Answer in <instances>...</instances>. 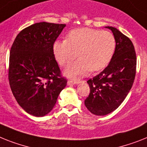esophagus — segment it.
I'll return each instance as SVG.
<instances>
[{"mask_svg": "<svg viewBox=\"0 0 147 147\" xmlns=\"http://www.w3.org/2000/svg\"><path fill=\"white\" fill-rule=\"evenodd\" d=\"M79 84V81H72V80H69L68 81V84Z\"/></svg>", "mask_w": 147, "mask_h": 147, "instance_id": "1", "label": "esophagus"}]
</instances>
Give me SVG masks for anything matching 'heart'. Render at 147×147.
<instances>
[{
	"label": "heart",
	"instance_id": "1",
	"mask_svg": "<svg viewBox=\"0 0 147 147\" xmlns=\"http://www.w3.org/2000/svg\"><path fill=\"white\" fill-rule=\"evenodd\" d=\"M115 38L111 33L92 28H78L68 34L67 40H57L53 45L56 60L66 66L77 56L79 59L64 70L70 78L84 76L108 66L114 54Z\"/></svg>",
	"mask_w": 147,
	"mask_h": 147
}]
</instances>
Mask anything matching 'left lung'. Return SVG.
I'll return each instance as SVG.
<instances>
[{
    "label": "left lung",
    "mask_w": 147,
    "mask_h": 147,
    "mask_svg": "<svg viewBox=\"0 0 147 147\" xmlns=\"http://www.w3.org/2000/svg\"><path fill=\"white\" fill-rule=\"evenodd\" d=\"M115 38L116 48L108 66L87 81L90 88L84 105L89 111L105 116L115 111L130 91L136 73V54L133 43L113 27L107 26Z\"/></svg>",
    "instance_id": "left-lung-1"
}]
</instances>
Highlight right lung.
Here are the masks:
<instances>
[{
	"label": "right lung",
	"instance_id": "obj_1",
	"mask_svg": "<svg viewBox=\"0 0 147 147\" xmlns=\"http://www.w3.org/2000/svg\"><path fill=\"white\" fill-rule=\"evenodd\" d=\"M65 27L38 22L22 30L12 45L9 85L18 105L30 115L44 117L50 113L66 86L53 51Z\"/></svg>",
	"mask_w": 147,
	"mask_h": 147
}]
</instances>
